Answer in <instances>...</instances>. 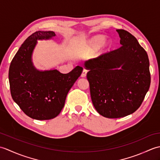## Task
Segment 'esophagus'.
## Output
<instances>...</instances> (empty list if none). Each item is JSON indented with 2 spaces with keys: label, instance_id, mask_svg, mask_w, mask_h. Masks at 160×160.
Masks as SVG:
<instances>
[{
  "label": "esophagus",
  "instance_id": "esophagus-1",
  "mask_svg": "<svg viewBox=\"0 0 160 160\" xmlns=\"http://www.w3.org/2000/svg\"><path fill=\"white\" fill-rule=\"evenodd\" d=\"M87 71L86 69H83L82 73H81V77H82V78L86 77V76H87Z\"/></svg>",
  "mask_w": 160,
  "mask_h": 160
}]
</instances>
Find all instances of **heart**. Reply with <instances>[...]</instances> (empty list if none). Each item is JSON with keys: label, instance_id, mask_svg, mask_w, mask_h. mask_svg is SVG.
<instances>
[{"label": "heart", "instance_id": "obj_1", "mask_svg": "<svg viewBox=\"0 0 160 160\" xmlns=\"http://www.w3.org/2000/svg\"><path fill=\"white\" fill-rule=\"evenodd\" d=\"M112 47V42L110 40H106L103 35H97L89 38L82 46L80 53L84 56H90L98 51V55L108 52Z\"/></svg>", "mask_w": 160, "mask_h": 160}]
</instances>
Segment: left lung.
<instances>
[{
	"instance_id": "left-lung-1",
	"label": "left lung",
	"mask_w": 160,
	"mask_h": 160,
	"mask_svg": "<svg viewBox=\"0 0 160 160\" xmlns=\"http://www.w3.org/2000/svg\"><path fill=\"white\" fill-rule=\"evenodd\" d=\"M122 47L84 63L91 100L108 118L132 114L140 107L151 84L147 53L127 31L117 29Z\"/></svg>"
}]
</instances>
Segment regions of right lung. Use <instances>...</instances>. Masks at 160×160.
<instances>
[{"instance_id": "add662e5", "label": "right lung", "mask_w": 160, "mask_h": 160, "mask_svg": "<svg viewBox=\"0 0 160 160\" xmlns=\"http://www.w3.org/2000/svg\"><path fill=\"white\" fill-rule=\"evenodd\" d=\"M52 31L32 33L20 47L10 64L9 81L13 101L31 118L50 120L59 115L71 88L82 72L77 66L68 73L56 69L39 70L33 65L32 54L38 40L52 39Z\"/></svg>"}]
</instances>
